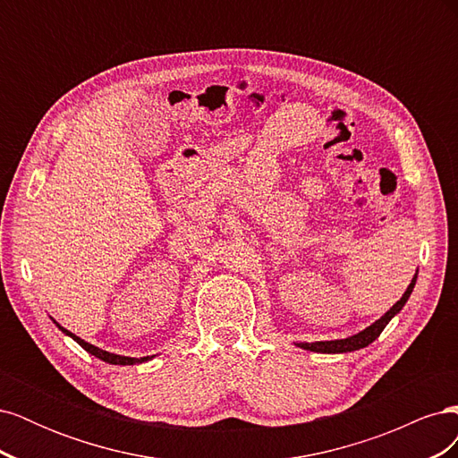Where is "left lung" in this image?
Listing matches in <instances>:
<instances>
[{
	"instance_id": "left-lung-1",
	"label": "left lung",
	"mask_w": 458,
	"mask_h": 458,
	"mask_svg": "<svg viewBox=\"0 0 458 458\" xmlns=\"http://www.w3.org/2000/svg\"><path fill=\"white\" fill-rule=\"evenodd\" d=\"M419 275V273H417ZM417 275L412 276L411 284L407 286L405 294L401 296L399 301H395L394 306L387 310L377 323H372L370 327H367L365 330L359 332V335L355 336H350V338H344V340H328V342H313V344H298L300 348L303 350H310V352H317V353H345V352H355V350H361V348H367L369 344H372L374 340H377L380 336V332L386 328V325L392 321V317H395L401 308L405 306V301L409 300L412 288H414V283H417Z\"/></svg>"
}]
</instances>
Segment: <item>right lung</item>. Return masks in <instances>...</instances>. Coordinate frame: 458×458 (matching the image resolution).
Listing matches in <instances>:
<instances>
[{"mask_svg":"<svg viewBox=\"0 0 458 458\" xmlns=\"http://www.w3.org/2000/svg\"><path fill=\"white\" fill-rule=\"evenodd\" d=\"M57 325L64 335H68L71 336L72 340H76L81 348H84L88 353H91V355H95V357H99L101 361H105V363H110V365H135V363H143V361H147V359H150V357H141V359H137V357H123V355H116V353H108V352H105V350H99V348H95V345H91V344H88L86 340H81V338H78L76 335H72V332H68L66 328H63L59 323H55Z\"/></svg>","mask_w":458,"mask_h":458,"instance_id":"obj_1","label":"right lung"}]
</instances>
